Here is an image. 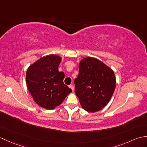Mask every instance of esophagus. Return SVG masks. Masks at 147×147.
I'll use <instances>...</instances> for the list:
<instances>
[{
	"instance_id": "obj_1",
	"label": "esophagus",
	"mask_w": 147,
	"mask_h": 147,
	"mask_svg": "<svg viewBox=\"0 0 147 147\" xmlns=\"http://www.w3.org/2000/svg\"><path fill=\"white\" fill-rule=\"evenodd\" d=\"M69 88L73 90V91H74V86L73 85H70L69 86Z\"/></svg>"
}]
</instances>
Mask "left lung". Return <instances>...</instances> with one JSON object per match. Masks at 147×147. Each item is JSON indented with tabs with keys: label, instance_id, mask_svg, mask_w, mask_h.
<instances>
[{
	"label": "left lung",
	"instance_id": "8db88e82",
	"mask_svg": "<svg viewBox=\"0 0 147 147\" xmlns=\"http://www.w3.org/2000/svg\"><path fill=\"white\" fill-rule=\"evenodd\" d=\"M75 93L84 110L95 112L110 101L115 88L114 71L95 57H87L79 63V74L74 80Z\"/></svg>",
	"mask_w": 147,
	"mask_h": 147
}]
</instances>
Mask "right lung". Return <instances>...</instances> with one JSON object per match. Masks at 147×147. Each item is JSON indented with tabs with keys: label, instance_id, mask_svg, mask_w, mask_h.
Returning a JSON list of instances; mask_svg holds the SVG:
<instances>
[{
	"label": "right lung",
	"instance_id": "add662e5",
	"mask_svg": "<svg viewBox=\"0 0 147 147\" xmlns=\"http://www.w3.org/2000/svg\"><path fill=\"white\" fill-rule=\"evenodd\" d=\"M61 61L57 55L44 56L30 65L26 73L31 95L37 104L47 110L61 104L72 92L63 83L64 73L58 70Z\"/></svg>",
	"mask_w": 147,
	"mask_h": 147
}]
</instances>
